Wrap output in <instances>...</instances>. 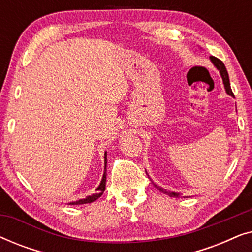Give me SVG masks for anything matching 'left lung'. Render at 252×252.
<instances>
[{
    "instance_id": "left-lung-1",
    "label": "left lung",
    "mask_w": 252,
    "mask_h": 252,
    "mask_svg": "<svg viewBox=\"0 0 252 252\" xmlns=\"http://www.w3.org/2000/svg\"><path fill=\"white\" fill-rule=\"evenodd\" d=\"M210 60H211V62L213 63V65H215V66L218 68L219 70V72H220V75H221V78H222V81H223V86H225V89H226V93L228 95H230V96H233L234 97V94H233V92H232V88H230V84H229V77H228V72H227V70H226V67H225V65H223V63L220 60H218V58H216V57H213V56H211L210 57ZM155 185V184H154ZM155 187H156L158 190L159 191H161V192H164V194H166V195H168L170 196V197H175V196H179V194L178 192H174V191H167L166 189H164V188H161V187H159V186H157V185H155Z\"/></svg>"
}]
</instances>
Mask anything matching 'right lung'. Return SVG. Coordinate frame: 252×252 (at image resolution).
Here are the masks:
<instances>
[{
	"mask_svg": "<svg viewBox=\"0 0 252 252\" xmlns=\"http://www.w3.org/2000/svg\"><path fill=\"white\" fill-rule=\"evenodd\" d=\"M104 164H105V167H104V173H103V178L101 180V184L97 188H96V192L95 194H93L91 196H87L86 198H82V199H79V201H75V202H71L70 204L72 205H79V204H87V203H92L97 199L98 197H101L103 192L105 190V182H106V153L104 154Z\"/></svg>",
	"mask_w": 252,
	"mask_h": 252,
	"instance_id": "add662e5",
	"label": "right lung"
}]
</instances>
